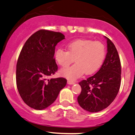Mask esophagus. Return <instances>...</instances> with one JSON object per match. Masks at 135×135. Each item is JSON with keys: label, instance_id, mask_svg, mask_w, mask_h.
<instances>
[{"label": "esophagus", "instance_id": "34e87169", "mask_svg": "<svg viewBox=\"0 0 135 135\" xmlns=\"http://www.w3.org/2000/svg\"><path fill=\"white\" fill-rule=\"evenodd\" d=\"M67 82H68V84H70V85H72V84H75V81H73L71 80H69L67 81Z\"/></svg>", "mask_w": 135, "mask_h": 135}]
</instances>
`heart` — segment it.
<instances>
[{"label":"heart","instance_id":"1","mask_svg":"<svg viewBox=\"0 0 135 135\" xmlns=\"http://www.w3.org/2000/svg\"><path fill=\"white\" fill-rule=\"evenodd\" d=\"M68 51L60 48L55 53V58L60 65L68 66L74 61L76 63L61 70L62 75L69 79H77L86 74H92L101 66L105 56L104 45L100 41L78 40L68 45Z\"/></svg>","mask_w":135,"mask_h":135}]
</instances>
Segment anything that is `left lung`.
I'll list each match as a JSON object with an SVG mask.
<instances>
[{"mask_svg": "<svg viewBox=\"0 0 135 135\" xmlns=\"http://www.w3.org/2000/svg\"><path fill=\"white\" fill-rule=\"evenodd\" d=\"M107 39L108 53L96 74L79 82L82 90L78 103L85 111L96 113L106 108L116 98L121 85V66L114 43Z\"/></svg>", "mask_w": 135, "mask_h": 135, "instance_id": "1", "label": "left lung"}]
</instances>
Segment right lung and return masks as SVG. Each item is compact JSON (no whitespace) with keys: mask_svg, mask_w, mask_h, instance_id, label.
<instances>
[{"mask_svg":"<svg viewBox=\"0 0 135 135\" xmlns=\"http://www.w3.org/2000/svg\"><path fill=\"white\" fill-rule=\"evenodd\" d=\"M65 39L60 32L41 30L31 36L21 50L16 65V84L20 96L30 108L42 110L57 98L66 84L63 77L47 78L58 70L55 46Z\"/></svg>","mask_w":135,"mask_h":135,"instance_id":"1","label":"right lung"}]
</instances>
